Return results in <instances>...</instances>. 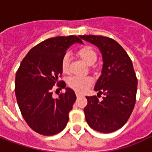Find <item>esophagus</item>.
I'll list each match as a JSON object with an SVG mask.
<instances>
[{
	"label": "esophagus",
	"mask_w": 152,
	"mask_h": 152,
	"mask_svg": "<svg viewBox=\"0 0 152 152\" xmlns=\"http://www.w3.org/2000/svg\"><path fill=\"white\" fill-rule=\"evenodd\" d=\"M76 97L78 98V97H80V96L81 95V94H80V93H77V92H76Z\"/></svg>",
	"instance_id": "obj_1"
}]
</instances>
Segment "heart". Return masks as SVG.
Segmentation results:
<instances>
[{
  "mask_svg": "<svg viewBox=\"0 0 152 152\" xmlns=\"http://www.w3.org/2000/svg\"><path fill=\"white\" fill-rule=\"evenodd\" d=\"M78 56L86 62L88 65H92L98 58L96 50L90 45H84L77 51ZM70 62L71 57L68 53H66L61 59V68L64 74L70 72ZM93 78L91 76H72L68 80V86L77 92H85L92 86Z\"/></svg>",
  "mask_w": 152,
  "mask_h": 152,
  "instance_id": "heart-1",
  "label": "heart"
}]
</instances>
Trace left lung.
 <instances>
[{"label": "left lung", "mask_w": 152, "mask_h": 152, "mask_svg": "<svg viewBox=\"0 0 152 152\" xmlns=\"http://www.w3.org/2000/svg\"><path fill=\"white\" fill-rule=\"evenodd\" d=\"M79 37L99 47L103 58L102 75L94 88L104 94L103 100L99 101L97 96L86 97V121L94 130L112 133L127 122L135 106L137 79L133 63L123 47L112 38L94 35Z\"/></svg>", "instance_id": "8db88e82"}]
</instances>
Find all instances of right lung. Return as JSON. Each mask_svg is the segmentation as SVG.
<instances>
[{"label": "right lung", "instance_id": "right-lung-1", "mask_svg": "<svg viewBox=\"0 0 152 152\" xmlns=\"http://www.w3.org/2000/svg\"><path fill=\"white\" fill-rule=\"evenodd\" d=\"M82 43L76 36L56 37L41 41L29 50L21 62L15 77V95L23 117L35 132L51 136L66 127L69 112L76 101L75 92H66L53 98V86L64 89L58 80L62 75L61 59L68 47Z\"/></svg>", "mask_w": 152, "mask_h": 152}]
</instances>
